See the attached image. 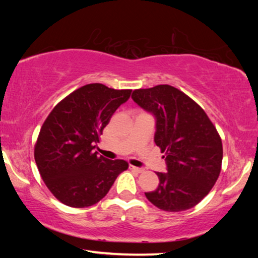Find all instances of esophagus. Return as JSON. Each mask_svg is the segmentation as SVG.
<instances>
[{
  "label": "esophagus",
  "instance_id": "esophagus-1",
  "mask_svg": "<svg viewBox=\"0 0 258 258\" xmlns=\"http://www.w3.org/2000/svg\"><path fill=\"white\" fill-rule=\"evenodd\" d=\"M130 168L133 169V171H135V172H138V173H143L144 172V168L143 167H138V166L130 165Z\"/></svg>",
  "mask_w": 258,
  "mask_h": 258
}]
</instances>
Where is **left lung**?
I'll return each mask as SVG.
<instances>
[{"label": "left lung", "instance_id": "obj_1", "mask_svg": "<svg viewBox=\"0 0 258 258\" xmlns=\"http://www.w3.org/2000/svg\"><path fill=\"white\" fill-rule=\"evenodd\" d=\"M133 101L155 118V144L165 158L166 173L145 193L153 205L167 212L194 207L220 176L223 146L215 126L199 104L171 85L135 90Z\"/></svg>", "mask_w": 258, "mask_h": 258}]
</instances>
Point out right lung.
<instances>
[{
  "mask_svg": "<svg viewBox=\"0 0 258 258\" xmlns=\"http://www.w3.org/2000/svg\"><path fill=\"white\" fill-rule=\"evenodd\" d=\"M131 90L94 83L80 87L59 102L40 131L34 158L47 188L63 204L82 208L100 202L128 164L94 151L115 111Z\"/></svg>",
  "mask_w": 258,
  "mask_h": 258,
  "instance_id": "1",
  "label": "right lung"
}]
</instances>
